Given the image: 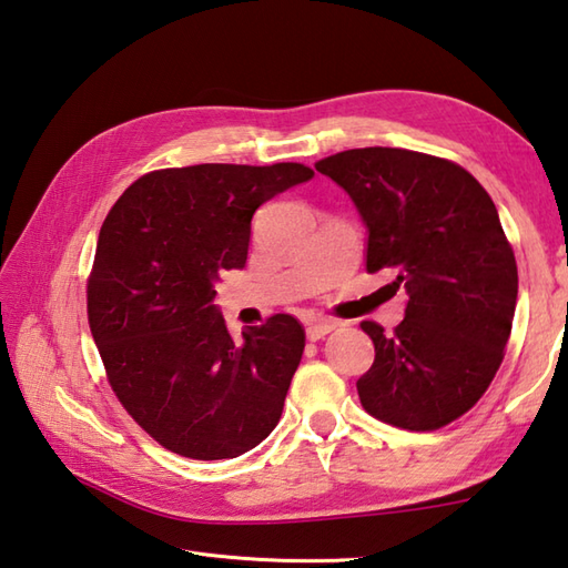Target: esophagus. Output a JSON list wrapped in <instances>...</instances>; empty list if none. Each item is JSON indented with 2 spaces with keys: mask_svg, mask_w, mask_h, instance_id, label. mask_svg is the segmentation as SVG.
Masks as SVG:
<instances>
[{
  "mask_svg": "<svg viewBox=\"0 0 568 568\" xmlns=\"http://www.w3.org/2000/svg\"><path fill=\"white\" fill-rule=\"evenodd\" d=\"M337 327V322H332V320H313V322H307V327H305V335H307V339H313V342H317V339H322V337H327L332 329Z\"/></svg>",
  "mask_w": 568,
  "mask_h": 568,
  "instance_id": "obj_1",
  "label": "esophagus"
}]
</instances>
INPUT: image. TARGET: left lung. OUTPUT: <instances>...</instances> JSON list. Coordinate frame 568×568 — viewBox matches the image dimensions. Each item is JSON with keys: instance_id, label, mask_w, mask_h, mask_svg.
I'll list each match as a JSON object with an SVG mask.
<instances>
[{"instance_id": "obj_1", "label": "left lung", "mask_w": 568, "mask_h": 568, "mask_svg": "<svg viewBox=\"0 0 568 568\" xmlns=\"http://www.w3.org/2000/svg\"><path fill=\"white\" fill-rule=\"evenodd\" d=\"M315 170L357 206L366 271L408 295L394 335L362 322L374 342L362 406L406 430L448 426L480 402L513 332L517 263L490 194L460 164L398 148L344 150Z\"/></svg>"}]
</instances>
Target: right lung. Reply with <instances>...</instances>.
Here are the masks:
<instances>
[{
	"label": "right lung",
	"mask_w": 568,
	"mask_h": 568,
	"mask_svg": "<svg viewBox=\"0 0 568 568\" xmlns=\"http://www.w3.org/2000/svg\"><path fill=\"white\" fill-rule=\"evenodd\" d=\"M313 176L297 162L174 166L140 176L105 216L88 322L120 404L166 450L239 458L281 420L305 329L273 315L236 342L214 283L246 265L255 209Z\"/></svg>",
	"instance_id": "obj_1"
}]
</instances>
